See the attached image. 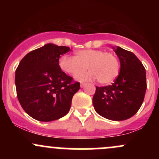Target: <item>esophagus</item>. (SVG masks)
Masks as SVG:
<instances>
[{
  "instance_id": "1",
  "label": "esophagus",
  "mask_w": 159,
  "mask_h": 159,
  "mask_svg": "<svg viewBox=\"0 0 159 159\" xmlns=\"http://www.w3.org/2000/svg\"><path fill=\"white\" fill-rule=\"evenodd\" d=\"M86 86V84H84V83H81V84H80V87H81V88H83V87H84Z\"/></svg>"
}]
</instances>
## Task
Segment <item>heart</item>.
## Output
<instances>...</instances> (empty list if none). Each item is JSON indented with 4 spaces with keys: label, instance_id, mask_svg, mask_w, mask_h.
<instances>
[{
    "label": "heart",
    "instance_id": "b5f03b06",
    "mask_svg": "<svg viewBox=\"0 0 159 159\" xmlns=\"http://www.w3.org/2000/svg\"><path fill=\"white\" fill-rule=\"evenodd\" d=\"M75 56L67 54L59 59V66L66 73L76 75L84 71L87 68L89 72L78 75L75 78L80 81H90L98 79L102 84L112 82L118 75L120 62L115 54L105 52L99 49H83L75 52Z\"/></svg>",
    "mask_w": 159,
    "mask_h": 159
}]
</instances>
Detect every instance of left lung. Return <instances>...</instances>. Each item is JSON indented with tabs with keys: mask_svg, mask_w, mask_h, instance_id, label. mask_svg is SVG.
<instances>
[{
	"mask_svg": "<svg viewBox=\"0 0 159 159\" xmlns=\"http://www.w3.org/2000/svg\"><path fill=\"white\" fill-rule=\"evenodd\" d=\"M119 57L120 71L111 85L96 87L93 98L95 111L106 119L120 121L132 117L143 103L147 79L141 62L132 52L113 47Z\"/></svg>",
	"mask_w": 159,
	"mask_h": 159,
	"instance_id": "1",
	"label": "left lung"
}]
</instances>
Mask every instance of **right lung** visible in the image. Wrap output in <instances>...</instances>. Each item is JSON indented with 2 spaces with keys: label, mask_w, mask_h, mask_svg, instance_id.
Wrapping results in <instances>:
<instances>
[{
  "label": "right lung",
  "mask_w": 159,
  "mask_h": 159,
  "mask_svg": "<svg viewBox=\"0 0 159 159\" xmlns=\"http://www.w3.org/2000/svg\"><path fill=\"white\" fill-rule=\"evenodd\" d=\"M69 47L52 43L29 52L16 70V93L29 116L42 122L64 116L70 109L74 94L80 89L59 66V58Z\"/></svg>",
  "instance_id": "right-lung-1"
}]
</instances>
